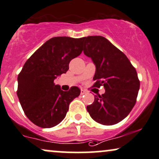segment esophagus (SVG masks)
<instances>
[{"label": "esophagus", "instance_id": "34e87169", "mask_svg": "<svg viewBox=\"0 0 159 159\" xmlns=\"http://www.w3.org/2000/svg\"><path fill=\"white\" fill-rule=\"evenodd\" d=\"M87 93V91H86L85 90L82 89V90H81V92H80V94L83 95V94H85V93Z\"/></svg>", "mask_w": 159, "mask_h": 159}]
</instances>
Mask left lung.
<instances>
[{
	"label": "left lung",
	"mask_w": 159,
	"mask_h": 159,
	"mask_svg": "<svg viewBox=\"0 0 159 159\" xmlns=\"http://www.w3.org/2000/svg\"><path fill=\"white\" fill-rule=\"evenodd\" d=\"M83 42L84 54L96 66L93 86L105 89L102 96L95 95L88 112L99 124H117L136 104L140 87L136 70L124 53L104 37H85Z\"/></svg>",
	"instance_id": "obj_1"
}]
</instances>
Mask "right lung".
Listing matches in <instances>:
<instances>
[{
  "mask_svg": "<svg viewBox=\"0 0 159 159\" xmlns=\"http://www.w3.org/2000/svg\"><path fill=\"white\" fill-rule=\"evenodd\" d=\"M82 38L55 37L47 40L25 62L17 76L20 103L25 116L42 128L60 124L69 104L79 97V88L63 91L54 80L66 73L72 59L83 52Z\"/></svg>",
  "mask_w": 159,
  "mask_h": 159,
  "instance_id": "right-lung-1",
  "label": "right lung"
}]
</instances>
